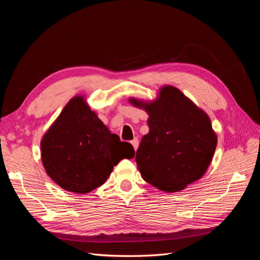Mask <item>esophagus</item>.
Here are the masks:
<instances>
[{
  "label": "esophagus",
  "instance_id": "esophagus-1",
  "mask_svg": "<svg viewBox=\"0 0 260 260\" xmlns=\"http://www.w3.org/2000/svg\"><path fill=\"white\" fill-rule=\"evenodd\" d=\"M131 144H132L133 148H135V151H137V148H138V146H139V140H138V138L133 139V140L131 141Z\"/></svg>",
  "mask_w": 260,
  "mask_h": 260
}]
</instances>
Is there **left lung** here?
<instances>
[{"label": "left lung", "mask_w": 260, "mask_h": 260, "mask_svg": "<svg viewBox=\"0 0 260 260\" xmlns=\"http://www.w3.org/2000/svg\"><path fill=\"white\" fill-rule=\"evenodd\" d=\"M129 102L148 115L149 131L136 155L146 182L174 193L201 179L217 146L208 115L172 85L161 86L154 101L131 98Z\"/></svg>", "instance_id": "8db88e82"}]
</instances>
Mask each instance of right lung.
<instances>
[{
  "instance_id": "add662e5",
  "label": "right lung",
  "mask_w": 260,
  "mask_h": 260,
  "mask_svg": "<svg viewBox=\"0 0 260 260\" xmlns=\"http://www.w3.org/2000/svg\"><path fill=\"white\" fill-rule=\"evenodd\" d=\"M135 149L112 133L85 99L70 100L41 140L46 174L66 191L89 193L105 183L114 166Z\"/></svg>"
}]
</instances>
